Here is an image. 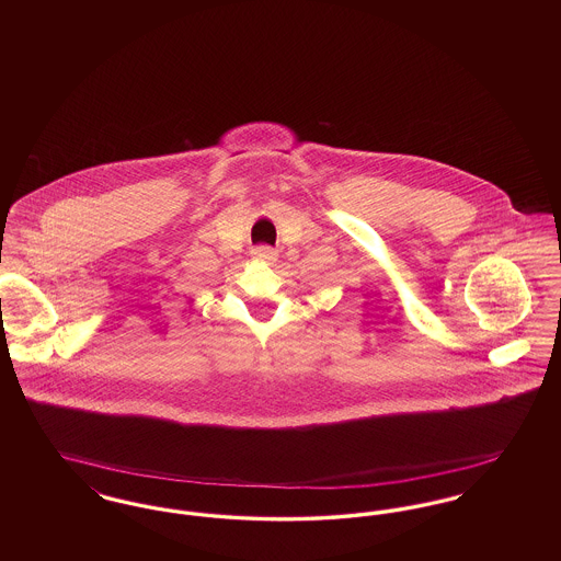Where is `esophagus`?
<instances>
[{
  "instance_id": "obj_1",
  "label": "esophagus",
  "mask_w": 561,
  "mask_h": 561,
  "mask_svg": "<svg viewBox=\"0 0 561 561\" xmlns=\"http://www.w3.org/2000/svg\"><path fill=\"white\" fill-rule=\"evenodd\" d=\"M252 256L256 259V261H275V256H277V252L273 250V248H268V245H261V248H254L252 250Z\"/></svg>"
}]
</instances>
